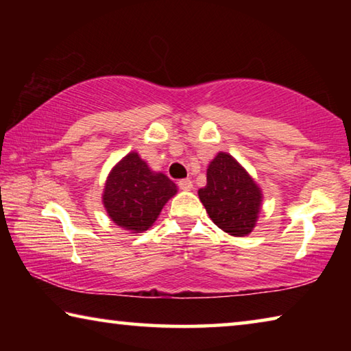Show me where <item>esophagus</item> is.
I'll return each mask as SVG.
<instances>
[{
    "label": "esophagus",
    "mask_w": 351,
    "mask_h": 351,
    "mask_svg": "<svg viewBox=\"0 0 351 351\" xmlns=\"http://www.w3.org/2000/svg\"><path fill=\"white\" fill-rule=\"evenodd\" d=\"M178 186H180V189H182V190H192L193 182L190 181L189 178H186V180H181L180 182H178Z\"/></svg>",
    "instance_id": "obj_1"
}]
</instances>
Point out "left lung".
I'll list each match as a JSON object with an SVG mask.
<instances>
[{
  "instance_id": "1",
  "label": "left lung",
  "mask_w": 351,
  "mask_h": 351,
  "mask_svg": "<svg viewBox=\"0 0 351 351\" xmlns=\"http://www.w3.org/2000/svg\"><path fill=\"white\" fill-rule=\"evenodd\" d=\"M198 197L213 223L226 234L245 237L254 230L263 192L232 154L219 152L207 167V184Z\"/></svg>"
}]
</instances>
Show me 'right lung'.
Returning a JSON list of instances; mask_svg holds the SVG:
<instances>
[{
  "instance_id": "right-lung-1",
  "label": "right lung",
  "mask_w": 351,
  "mask_h": 351,
  "mask_svg": "<svg viewBox=\"0 0 351 351\" xmlns=\"http://www.w3.org/2000/svg\"><path fill=\"white\" fill-rule=\"evenodd\" d=\"M178 186L153 171L138 152L125 154L106 176L102 203L112 223L132 234L150 229Z\"/></svg>"
}]
</instances>
